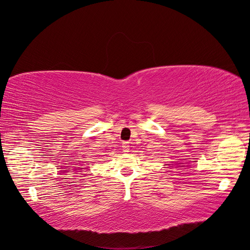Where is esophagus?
I'll use <instances>...</instances> for the list:
<instances>
[{
  "instance_id": "obj_1",
  "label": "esophagus",
  "mask_w": 250,
  "mask_h": 250,
  "mask_svg": "<svg viewBox=\"0 0 250 250\" xmlns=\"http://www.w3.org/2000/svg\"><path fill=\"white\" fill-rule=\"evenodd\" d=\"M123 150H124L125 153H127V152L130 151V145H129V143H124L123 144Z\"/></svg>"
}]
</instances>
